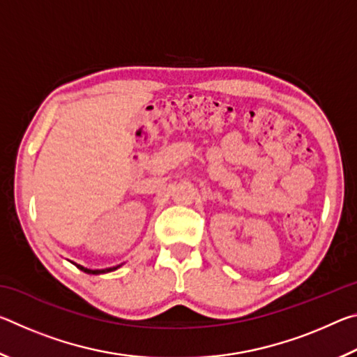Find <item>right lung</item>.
I'll use <instances>...</instances> for the list:
<instances>
[{"instance_id":"right-lung-1","label":"right lung","mask_w":357,"mask_h":357,"mask_svg":"<svg viewBox=\"0 0 357 357\" xmlns=\"http://www.w3.org/2000/svg\"><path fill=\"white\" fill-rule=\"evenodd\" d=\"M74 264L77 266L78 269L83 271V273H86V274H96V275L112 273V271H116L118 268H121V266H123V264H118V266H113V268H107V269H88V268H84V266H82V264H77V263H74Z\"/></svg>"}]
</instances>
